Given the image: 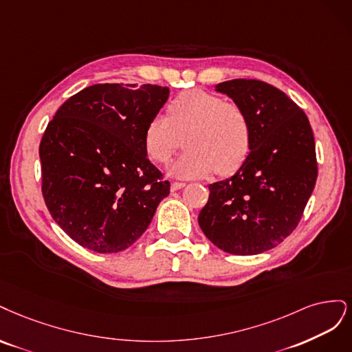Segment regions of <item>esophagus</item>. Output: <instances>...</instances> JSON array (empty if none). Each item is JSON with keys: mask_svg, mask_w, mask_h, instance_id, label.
<instances>
[{"mask_svg": "<svg viewBox=\"0 0 352 352\" xmlns=\"http://www.w3.org/2000/svg\"><path fill=\"white\" fill-rule=\"evenodd\" d=\"M183 187H186V183H178V181H174V183L171 184V191L181 190Z\"/></svg>", "mask_w": 352, "mask_h": 352, "instance_id": "esophagus-1", "label": "esophagus"}]
</instances>
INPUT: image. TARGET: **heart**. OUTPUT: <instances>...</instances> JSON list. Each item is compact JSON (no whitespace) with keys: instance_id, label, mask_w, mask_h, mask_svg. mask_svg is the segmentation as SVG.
Listing matches in <instances>:
<instances>
[{"instance_id":"heart-1","label":"heart","mask_w":352,"mask_h":352,"mask_svg":"<svg viewBox=\"0 0 352 352\" xmlns=\"http://www.w3.org/2000/svg\"><path fill=\"white\" fill-rule=\"evenodd\" d=\"M187 133L186 153L169 165L178 178H203L214 169L234 174L252 149V122L241 105L223 102L205 90L181 94L168 107V117L156 114L147 122L143 144L152 161L165 164L177 149L178 134Z\"/></svg>"}]
</instances>
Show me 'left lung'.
Instances as JSON below:
<instances>
[{"instance_id": "left-lung-1", "label": "left lung", "mask_w": 352, "mask_h": 352, "mask_svg": "<svg viewBox=\"0 0 352 352\" xmlns=\"http://www.w3.org/2000/svg\"><path fill=\"white\" fill-rule=\"evenodd\" d=\"M241 105L252 122V149L228 179L209 186L199 225L221 250L250 256L280 244L297 228L317 178L307 116L282 90L234 78L214 86Z\"/></svg>"}]
</instances>
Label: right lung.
<instances>
[{"instance_id": "right-lung-1", "label": "right lung", "mask_w": 352, "mask_h": 352, "mask_svg": "<svg viewBox=\"0 0 352 352\" xmlns=\"http://www.w3.org/2000/svg\"><path fill=\"white\" fill-rule=\"evenodd\" d=\"M168 96L169 89L156 85H94L67 99L45 130L39 146L45 205L87 250H126L169 195L143 144L147 122Z\"/></svg>"}]
</instances>
